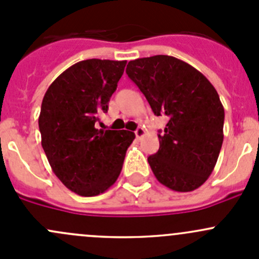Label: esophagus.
<instances>
[{
  "mask_svg": "<svg viewBox=\"0 0 259 259\" xmlns=\"http://www.w3.org/2000/svg\"><path fill=\"white\" fill-rule=\"evenodd\" d=\"M144 134H145V130L143 129V127H138V129L135 130V137L137 138H142Z\"/></svg>",
  "mask_w": 259,
  "mask_h": 259,
  "instance_id": "esophagus-1",
  "label": "esophagus"
}]
</instances>
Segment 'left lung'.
Segmentation results:
<instances>
[{"label": "left lung", "mask_w": 259, "mask_h": 259, "mask_svg": "<svg viewBox=\"0 0 259 259\" xmlns=\"http://www.w3.org/2000/svg\"><path fill=\"white\" fill-rule=\"evenodd\" d=\"M126 74L154 115H166L159 150L148 158L154 176L176 192L199 188L213 171L223 144L224 109L209 80L168 55L129 61Z\"/></svg>", "instance_id": "obj_1"}]
</instances>
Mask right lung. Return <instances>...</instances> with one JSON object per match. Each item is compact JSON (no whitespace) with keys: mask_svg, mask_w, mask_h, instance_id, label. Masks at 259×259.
Listing matches in <instances>:
<instances>
[{"mask_svg":"<svg viewBox=\"0 0 259 259\" xmlns=\"http://www.w3.org/2000/svg\"><path fill=\"white\" fill-rule=\"evenodd\" d=\"M126 61L90 59L65 70L49 86L38 117L41 144L52 171L71 192L94 197L116 182L135 134L99 130Z\"/></svg>","mask_w":259,"mask_h":259,"instance_id":"1","label":"right lung"}]
</instances>
